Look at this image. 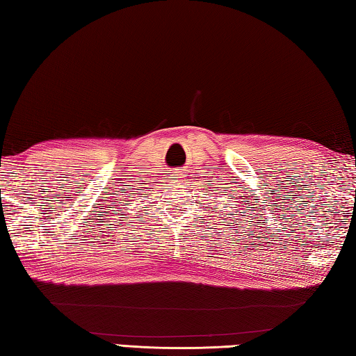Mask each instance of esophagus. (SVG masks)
I'll list each match as a JSON object with an SVG mask.
<instances>
[{"label":"esophagus","mask_w":356,"mask_h":356,"mask_svg":"<svg viewBox=\"0 0 356 356\" xmlns=\"http://www.w3.org/2000/svg\"><path fill=\"white\" fill-rule=\"evenodd\" d=\"M176 176H177V179H179V182H182V179H184L182 171H176Z\"/></svg>","instance_id":"obj_1"}]
</instances>
